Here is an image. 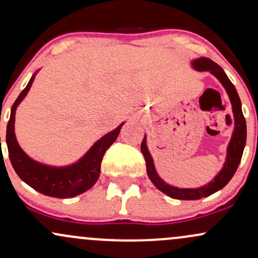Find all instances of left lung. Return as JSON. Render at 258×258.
<instances>
[{"label": "left lung", "mask_w": 258, "mask_h": 258, "mask_svg": "<svg viewBox=\"0 0 258 258\" xmlns=\"http://www.w3.org/2000/svg\"><path fill=\"white\" fill-rule=\"evenodd\" d=\"M193 68L198 72H210L215 78H217L218 81L221 82L224 90L227 91L228 97H229L230 104H232V110L234 115V131L230 138L229 144L227 148V158L222 170L218 172L217 176L207 184L199 186V188H177V186L167 184L165 180L160 178V176L156 172L155 166L152 155L147 147V138L144 137L141 144L142 154L144 155L147 162V173L153 184L165 193L168 197L178 200H198L201 198L209 197V195L216 193L223 186L227 185V183L232 179V177L235 173L238 168L240 160L244 152L245 143H246V121H245L244 115L241 110V102L239 98V94L236 92L234 85L228 79L226 73L218 64H216L211 59L200 57L193 60Z\"/></svg>", "instance_id": "obj_1"}]
</instances>
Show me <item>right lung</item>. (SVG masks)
Returning a JSON list of instances; mask_svg holds the SVG:
<instances>
[{
	"label": "right lung",
	"mask_w": 258,
	"mask_h": 258,
	"mask_svg": "<svg viewBox=\"0 0 258 258\" xmlns=\"http://www.w3.org/2000/svg\"><path fill=\"white\" fill-rule=\"evenodd\" d=\"M36 73L32 75L29 84L22 91L11 109L6 142H7L12 166L20 179L24 180L26 184L30 185L35 190L40 191L41 194L59 198V199L76 197V195L85 193L97 182L100 174V164H102L103 156L106 149L116 141L123 122L117 126L114 131L106 133L99 141H97L91 149L75 164L64 167H54L35 161L30 156L26 155L24 150L18 144L16 133H14V121H16L17 106L28 94Z\"/></svg>",
	"instance_id": "obj_1"
}]
</instances>
